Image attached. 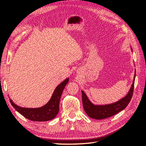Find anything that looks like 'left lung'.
I'll list each match as a JSON object with an SVG mask.
<instances>
[{"label":"left lung","mask_w":146,"mask_h":146,"mask_svg":"<svg viewBox=\"0 0 146 146\" xmlns=\"http://www.w3.org/2000/svg\"><path fill=\"white\" fill-rule=\"evenodd\" d=\"M135 74L129 93L124 98H122L116 103L105 105H94L88 99L85 92L82 91L83 109L88 116L95 119H104L115 115L124 109L130 103L133 96Z\"/></svg>","instance_id":"left-lung-1"}]
</instances>
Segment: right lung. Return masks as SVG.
<instances>
[{
	"instance_id": "add662e5",
	"label": "right lung",
	"mask_w": 146,
	"mask_h": 146,
	"mask_svg": "<svg viewBox=\"0 0 146 146\" xmlns=\"http://www.w3.org/2000/svg\"><path fill=\"white\" fill-rule=\"evenodd\" d=\"M69 79H66L57 86L53 93L51 99L44 106L38 108H27L18 107L10 99V102L16 111L23 116L33 121H47L56 117L59 111L60 100L61 94L67 85Z\"/></svg>"
}]
</instances>
